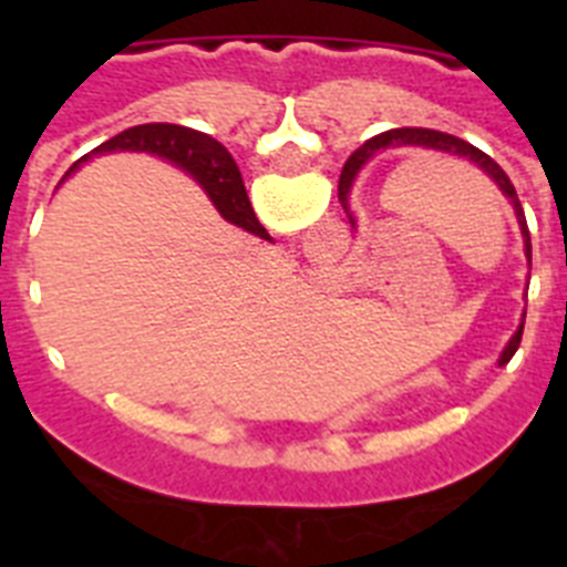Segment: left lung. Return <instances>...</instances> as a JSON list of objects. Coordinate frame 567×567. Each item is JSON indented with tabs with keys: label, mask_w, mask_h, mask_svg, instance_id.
I'll list each match as a JSON object with an SVG mask.
<instances>
[{
	"label": "left lung",
	"mask_w": 567,
	"mask_h": 567,
	"mask_svg": "<svg viewBox=\"0 0 567 567\" xmlns=\"http://www.w3.org/2000/svg\"><path fill=\"white\" fill-rule=\"evenodd\" d=\"M392 147H425V150H440V153H452V155H463V158H468V162L477 164L480 169H483L485 175H488L491 182L497 184L499 189H503V195L508 198L511 204H514V213H517V221H519V229H523V240H525V255H528V264H530V233H528V224H525V213H523V204H519L517 198V189H514V184H511V178L505 175V169L499 167L491 155H485L483 150H477L474 144L463 142V138H457V135H449V133H440V130H425V127H398V130H389V133L383 135H374V138H369V142L363 144V147L354 150L352 155H349V162H346L343 173H340V184H338V198L340 204H343L346 215H349V224L354 227V218L352 213H349V204H346V195H349V187H352V178L358 175V169L363 167L369 158H372L374 153H380V150H392ZM519 340H523V327L514 332V338L508 340V346H505L503 358H499V363H508L511 358H514V352L519 349Z\"/></svg>",
	"instance_id": "1"
}]
</instances>
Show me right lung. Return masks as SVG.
<instances>
[{
    "instance_id": "obj_1",
    "label": "right lung",
    "mask_w": 567,
    "mask_h": 567,
    "mask_svg": "<svg viewBox=\"0 0 567 567\" xmlns=\"http://www.w3.org/2000/svg\"><path fill=\"white\" fill-rule=\"evenodd\" d=\"M113 150L153 153L158 158L178 164V167H184L198 178V184L207 189V195L227 221L238 224L247 233L269 240V233L255 218L252 204H249L247 189H244V178H240L238 167H235L233 155L215 138H209L207 133L178 127V124H138V127L124 130V133L113 135L110 142L99 144L93 153H113Z\"/></svg>"
}]
</instances>
